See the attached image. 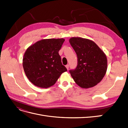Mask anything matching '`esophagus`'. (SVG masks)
Returning <instances> with one entry per match:
<instances>
[{"instance_id": "esophagus-1", "label": "esophagus", "mask_w": 128, "mask_h": 128, "mask_svg": "<svg viewBox=\"0 0 128 128\" xmlns=\"http://www.w3.org/2000/svg\"><path fill=\"white\" fill-rule=\"evenodd\" d=\"M66 68L67 69V70H68L69 67V64H67L66 66Z\"/></svg>"}]
</instances>
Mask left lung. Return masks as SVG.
<instances>
[{"label": "left lung", "mask_w": 128, "mask_h": 128, "mask_svg": "<svg viewBox=\"0 0 128 128\" xmlns=\"http://www.w3.org/2000/svg\"><path fill=\"white\" fill-rule=\"evenodd\" d=\"M69 42L77 56L76 69L69 70L72 78L82 88L94 86L106 74V54L94 42L86 38L72 37Z\"/></svg>", "instance_id": "obj_1"}]
</instances>
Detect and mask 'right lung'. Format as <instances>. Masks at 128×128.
<instances>
[{
  "instance_id": "obj_1",
  "label": "right lung",
  "mask_w": 128,
  "mask_h": 128,
  "mask_svg": "<svg viewBox=\"0 0 128 128\" xmlns=\"http://www.w3.org/2000/svg\"><path fill=\"white\" fill-rule=\"evenodd\" d=\"M64 39L51 38L37 42L26 49L23 67L26 77L34 86L48 88L67 71L61 62L59 51Z\"/></svg>"
}]
</instances>
